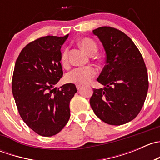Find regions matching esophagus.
Segmentation results:
<instances>
[{
  "label": "esophagus",
  "instance_id": "1",
  "mask_svg": "<svg viewBox=\"0 0 160 160\" xmlns=\"http://www.w3.org/2000/svg\"><path fill=\"white\" fill-rule=\"evenodd\" d=\"M76 87H77V90H80V88H82V86L80 84H77V85H76Z\"/></svg>",
  "mask_w": 160,
  "mask_h": 160
}]
</instances>
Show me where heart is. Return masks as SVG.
Masks as SVG:
<instances>
[{
	"label": "heart",
	"mask_w": 160,
	"mask_h": 160,
	"mask_svg": "<svg viewBox=\"0 0 160 160\" xmlns=\"http://www.w3.org/2000/svg\"><path fill=\"white\" fill-rule=\"evenodd\" d=\"M80 47L90 55H93L98 50V46L93 39L90 38H83L79 42ZM61 63L64 67H67L69 64L68 49L66 48L62 52L60 56ZM98 70L93 66L77 67L73 69L66 75V80L68 83L84 84L88 83L96 76Z\"/></svg>",
	"instance_id": "1"
}]
</instances>
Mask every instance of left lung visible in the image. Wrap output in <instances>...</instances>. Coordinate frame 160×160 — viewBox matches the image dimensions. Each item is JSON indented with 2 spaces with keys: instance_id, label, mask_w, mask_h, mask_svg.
Returning <instances> with one entry per match:
<instances>
[{
  "instance_id": "8db88e82",
  "label": "left lung",
  "mask_w": 160,
  "mask_h": 160,
  "mask_svg": "<svg viewBox=\"0 0 160 160\" xmlns=\"http://www.w3.org/2000/svg\"><path fill=\"white\" fill-rule=\"evenodd\" d=\"M105 50V66L98 78L104 88L93 89L90 104L105 123L121 125L141 111L149 89L148 72L142 56L129 37L109 26L93 30Z\"/></svg>"
}]
</instances>
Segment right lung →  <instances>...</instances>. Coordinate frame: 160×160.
<instances>
[{
	"label": "right lung",
	"instance_id": "right-lung-1",
	"mask_svg": "<svg viewBox=\"0 0 160 160\" xmlns=\"http://www.w3.org/2000/svg\"><path fill=\"white\" fill-rule=\"evenodd\" d=\"M48 35L28 43L14 66L12 93L22 120L35 133L49 137L64 128L70 117L73 83L53 88L63 75L61 46L67 38Z\"/></svg>",
	"mask_w": 160,
	"mask_h": 160
}]
</instances>
